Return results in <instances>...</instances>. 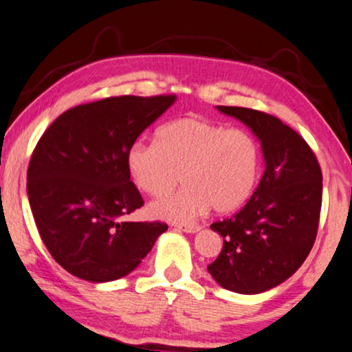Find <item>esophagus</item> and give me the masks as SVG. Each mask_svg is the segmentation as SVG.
I'll use <instances>...</instances> for the list:
<instances>
[{"label":"esophagus","mask_w":352,"mask_h":352,"mask_svg":"<svg viewBox=\"0 0 352 352\" xmlns=\"http://www.w3.org/2000/svg\"><path fill=\"white\" fill-rule=\"evenodd\" d=\"M177 229L179 230H184V232H186V234H195V232H198L199 230V226H197V224H180V226H177Z\"/></svg>","instance_id":"34e87169"}]
</instances>
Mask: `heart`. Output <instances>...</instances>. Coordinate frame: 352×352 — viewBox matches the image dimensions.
Segmentation results:
<instances>
[{"label":"heart","instance_id":"b5f03b06","mask_svg":"<svg viewBox=\"0 0 352 352\" xmlns=\"http://www.w3.org/2000/svg\"><path fill=\"white\" fill-rule=\"evenodd\" d=\"M133 184L144 193H166L180 179L184 188L151 203V214L191 222L209 208L229 212L255 188L261 167L256 138L201 117H184L159 128L155 143L135 141L124 155Z\"/></svg>","mask_w":352,"mask_h":352}]
</instances>
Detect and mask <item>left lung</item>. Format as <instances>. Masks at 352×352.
<instances>
[{
  "instance_id": "left-lung-1",
  "label": "left lung",
  "mask_w": 352,
  "mask_h": 352,
  "mask_svg": "<svg viewBox=\"0 0 352 352\" xmlns=\"http://www.w3.org/2000/svg\"><path fill=\"white\" fill-rule=\"evenodd\" d=\"M260 140L265 172L245 206L211 224L224 245L208 266L239 294H260L291 278L312 250L322 209V168L305 140L260 110L217 105Z\"/></svg>"
}]
</instances>
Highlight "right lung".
<instances>
[{
  "instance_id": "1",
  "label": "right lung",
  "mask_w": 352,
  "mask_h": 352,
  "mask_svg": "<svg viewBox=\"0 0 352 352\" xmlns=\"http://www.w3.org/2000/svg\"><path fill=\"white\" fill-rule=\"evenodd\" d=\"M175 96H122L61 113L35 146L28 197L43 243L58 265L91 283L131 273L148 255L164 222L122 217L144 204L124 155Z\"/></svg>"
}]
</instances>
